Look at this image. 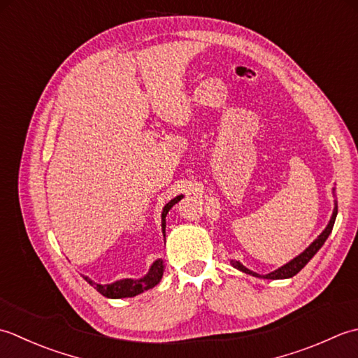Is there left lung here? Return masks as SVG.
Listing matches in <instances>:
<instances>
[{
    "label": "left lung",
    "instance_id": "obj_1",
    "mask_svg": "<svg viewBox=\"0 0 358 358\" xmlns=\"http://www.w3.org/2000/svg\"><path fill=\"white\" fill-rule=\"evenodd\" d=\"M334 193H335V188H334ZM337 213H338V206H337V201H335V207H334V211H332V216H331V221L329 224L326 225V229L322 231V235H320L313 243L306 249L303 253L298 255L296 258H294L292 261H289L287 264L281 266L280 268H276V271L267 273V275H259V273H255L252 271H249V268L244 267L243 264H241L239 261H230L231 266L238 268V271L244 272V273H249V275H253V276H258V278H266V280H284V278H292V276L296 275L298 272L301 271V268L308 264V262L313 258V255H315L320 249H322L323 244L326 243L327 236L331 235L332 231V227H334V222H335V217H337Z\"/></svg>",
    "mask_w": 358,
    "mask_h": 358
}]
</instances>
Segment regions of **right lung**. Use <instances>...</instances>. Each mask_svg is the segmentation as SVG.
Instances as JSON below:
<instances>
[{
  "label": "right lung",
  "instance_id": "1",
  "mask_svg": "<svg viewBox=\"0 0 358 358\" xmlns=\"http://www.w3.org/2000/svg\"><path fill=\"white\" fill-rule=\"evenodd\" d=\"M182 198H184L182 194L176 196V198L171 199L162 210V233H164V236H165V216L169 215V211L174 206V203H178ZM164 267H165L164 259L159 258V259L152 262V266L150 267L148 273L145 275L143 278H138V280L125 278V280H119V281L111 282V284H97V282H94L92 280L87 278V276H85V280L106 298H128V296H136L138 294H142V292L152 289L156 286V284H159V281L162 280Z\"/></svg>",
  "mask_w": 358,
  "mask_h": 358
}]
</instances>
